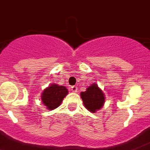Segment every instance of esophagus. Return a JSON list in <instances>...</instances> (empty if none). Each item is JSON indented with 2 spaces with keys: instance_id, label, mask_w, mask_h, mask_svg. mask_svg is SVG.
Segmentation results:
<instances>
[{
  "instance_id": "obj_1",
  "label": "esophagus",
  "mask_w": 150,
  "mask_h": 150,
  "mask_svg": "<svg viewBox=\"0 0 150 150\" xmlns=\"http://www.w3.org/2000/svg\"><path fill=\"white\" fill-rule=\"evenodd\" d=\"M71 90H72L73 92H74V93L77 92V86H71Z\"/></svg>"
}]
</instances>
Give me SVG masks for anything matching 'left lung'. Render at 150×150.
Here are the masks:
<instances>
[{
	"instance_id": "1",
	"label": "left lung",
	"mask_w": 150,
	"mask_h": 150,
	"mask_svg": "<svg viewBox=\"0 0 150 150\" xmlns=\"http://www.w3.org/2000/svg\"><path fill=\"white\" fill-rule=\"evenodd\" d=\"M84 106L91 112H96L102 108L105 103V94L103 90L94 83L80 93Z\"/></svg>"
}]
</instances>
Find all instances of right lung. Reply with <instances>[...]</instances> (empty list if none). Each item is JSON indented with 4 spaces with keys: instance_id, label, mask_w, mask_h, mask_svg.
I'll return each mask as SVG.
<instances>
[{
    "instance_id": "add662e5",
    "label": "right lung",
    "mask_w": 150,
    "mask_h": 150,
    "mask_svg": "<svg viewBox=\"0 0 150 150\" xmlns=\"http://www.w3.org/2000/svg\"><path fill=\"white\" fill-rule=\"evenodd\" d=\"M67 93L68 90L66 86L53 83L44 90L41 94V102L46 108L53 110L60 106Z\"/></svg>"
}]
</instances>
